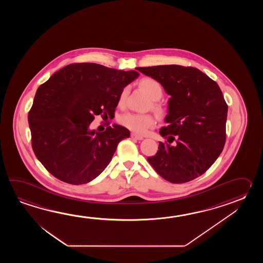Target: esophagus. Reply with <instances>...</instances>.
Returning <instances> with one entry per match:
<instances>
[{"instance_id":"1","label":"esophagus","mask_w":263,"mask_h":263,"mask_svg":"<svg viewBox=\"0 0 263 263\" xmlns=\"http://www.w3.org/2000/svg\"><path fill=\"white\" fill-rule=\"evenodd\" d=\"M130 137H132L133 139L139 140V141L140 140L144 139V137H143V136L138 135V134H134V133H133V134H130Z\"/></svg>"}]
</instances>
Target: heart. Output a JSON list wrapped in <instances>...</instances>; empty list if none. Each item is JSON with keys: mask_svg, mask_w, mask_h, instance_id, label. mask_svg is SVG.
Listing matches in <instances>:
<instances>
[{"mask_svg": "<svg viewBox=\"0 0 263 263\" xmlns=\"http://www.w3.org/2000/svg\"><path fill=\"white\" fill-rule=\"evenodd\" d=\"M140 85L147 93V95L149 96L152 101L151 102L152 109L157 112L158 116L162 117L164 115V110L157 102V101L162 99L163 95V90L161 84L154 79L145 78L140 82ZM127 94H128V88L125 87L119 95V99H118L119 105L124 104L127 98ZM119 121L124 127L138 134H146L147 130L153 128L156 123L154 117L149 114H137V112H126L120 117Z\"/></svg>", "mask_w": 263, "mask_h": 263, "instance_id": "b5f03b06", "label": "heart"}]
</instances>
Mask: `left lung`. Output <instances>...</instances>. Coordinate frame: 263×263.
<instances>
[{"label":"left lung","mask_w":263,"mask_h":263,"mask_svg":"<svg viewBox=\"0 0 263 263\" xmlns=\"http://www.w3.org/2000/svg\"><path fill=\"white\" fill-rule=\"evenodd\" d=\"M158 81L171 98L166 127L160 129L168 143L147 161L162 178L184 183L205 173L226 143L228 105L218 84L196 67L178 65L137 67Z\"/></svg>","instance_id":"1"}]
</instances>
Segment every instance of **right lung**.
Listing matches in <instances>:
<instances>
[{"mask_svg": "<svg viewBox=\"0 0 263 263\" xmlns=\"http://www.w3.org/2000/svg\"><path fill=\"white\" fill-rule=\"evenodd\" d=\"M139 76L95 63L71 64L41 84L28 115L32 147L44 167L69 184H84L106 168L129 130L114 124L90 129L95 116L115 115L125 86Z\"/></svg>", "mask_w": 263, "mask_h": 263, "instance_id": "1", "label": "right lung"}]
</instances>
